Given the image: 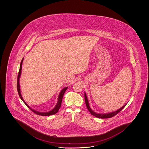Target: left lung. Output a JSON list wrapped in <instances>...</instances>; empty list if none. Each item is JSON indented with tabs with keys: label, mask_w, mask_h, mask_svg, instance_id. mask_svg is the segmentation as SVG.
Instances as JSON below:
<instances>
[{
	"label": "left lung",
	"mask_w": 149,
	"mask_h": 149,
	"mask_svg": "<svg viewBox=\"0 0 149 149\" xmlns=\"http://www.w3.org/2000/svg\"><path fill=\"white\" fill-rule=\"evenodd\" d=\"M84 98H85L86 106L87 107L88 109L89 110V111L90 112V113H91V114L93 115V116H95V117H97V118H111V117L114 116L115 115H116L118 112H120V111H121L122 109H123V108L126 106V104L124 105L123 106H122L121 108H120L119 109H118V110H117V111H116L112 112L107 113H95V112H94L92 109H91V108L89 106V102H88V98H87V96H86V95L85 92H84Z\"/></svg>",
	"instance_id": "8db88e82"
}]
</instances>
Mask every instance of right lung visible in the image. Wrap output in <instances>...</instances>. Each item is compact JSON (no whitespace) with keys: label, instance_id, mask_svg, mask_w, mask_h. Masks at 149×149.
<instances>
[{"label":"right lung","instance_id":"right-lung-1","mask_svg":"<svg viewBox=\"0 0 149 149\" xmlns=\"http://www.w3.org/2000/svg\"><path fill=\"white\" fill-rule=\"evenodd\" d=\"M23 58H22L21 62L20 68H19V73H18V78H17V91H18V94H19V95L21 99H22V100L24 102V103L28 107L31 111H32V112H33L34 113H35L37 114H38V115H40V116H51V115H52V114H55L57 112H58V109H60V107H61V102H62V99H63V95H64V93L65 92V91H66V89H68V87L64 88H63V89L60 91V92L59 93V95H58V97L57 102V104H56V106H55V107H54L52 110H51L49 112H41L36 111L35 109H32V108H31L29 106V105L26 103V102L24 100V99H23V98L22 97L21 93L20 84H19V79H20V77H21V75L22 63H23Z\"/></svg>","mask_w":149,"mask_h":149}]
</instances>
